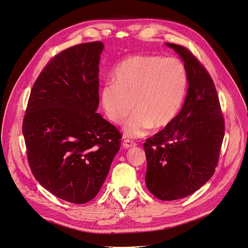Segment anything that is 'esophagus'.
Segmentation results:
<instances>
[{"instance_id":"34e87169","label":"esophagus","mask_w":248,"mask_h":248,"mask_svg":"<svg viewBox=\"0 0 248 248\" xmlns=\"http://www.w3.org/2000/svg\"><path fill=\"white\" fill-rule=\"evenodd\" d=\"M136 145H137V144H136L134 141H131V140H127V139L124 140V142H123V147H124V149H128V148L135 147Z\"/></svg>"}]
</instances>
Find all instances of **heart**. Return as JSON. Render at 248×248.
Instances as JSON below:
<instances>
[{"instance_id":"b5f03b06","label":"heart","mask_w":248,"mask_h":248,"mask_svg":"<svg viewBox=\"0 0 248 248\" xmlns=\"http://www.w3.org/2000/svg\"><path fill=\"white\" fill-rule=\"evenodd\" d=\"M113 81L100 89V102L108 120L121 124L131 138L160 130L176 117L184 102L187 73L176 58L136 55L124 60L113 73Z\"/></svg>"}]
</instances>
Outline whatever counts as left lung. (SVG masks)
<instances>
[{"label":"left lung","mask_w":248,"mask_h":248,"mask_svg":"<svg viewBox=\"0 0 248 248\" xmlns=\"http://www.w3.org/2000/svg\"><path fill=\"white\" fill-rule=\"evenodd\" d=\"M184 61L188 89L182 108L164 130L144 143L146 186L161 201L188 197L213 176L225 134L214 82L186 47L165 44Z\"/></svg>","instance_id":"1"}]
</instances>
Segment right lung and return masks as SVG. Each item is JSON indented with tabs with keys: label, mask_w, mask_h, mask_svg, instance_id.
<instances>
[{
	"label": "right lung",
	"mask_w": 248,
	"mask_h": 248,
	"mask_svg": "<svg viewBox=\"0 0 248 248\" xmlns=\"http://www.w3.org/2000/svg\"><path fill=\"white\" fill-rule=\"evenodd\" d=\"M103 48L87 42L53 58L32 87L23 121L35 179L73 203L97 196L121 148L120 132L97 113Z\"/></svg>",
	"instance_id": "1"
}]
</instances>
